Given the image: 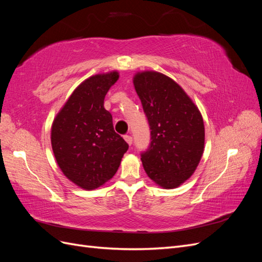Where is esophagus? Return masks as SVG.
Segmentation results:
<instances>
[{
	"mask_svg": "<svg viewBox=\"0 0 262 262\" xmlns=\"http://www.w3.org/2000/svg\"><path fill=\"white\" fill-rule=\"evenodd\" d=\"M123 139L125 140V142H126V143H128L129 145L132 144V137H131V136H124Z\"/></svg>",
	"mask_w": 262,
	"mask_h": 262,
	"instance_id": "esophagus-1",
	"label": "esophagus"
}]
</instances>
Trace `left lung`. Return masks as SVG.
<instances>
[{
	"label": "left lung",
	"instance_id": "1",
	"mask_svg": "<svg viewBox=\"0 0 262 262\" xmlns=\"http://www.w3.org/2000/svg\"><path fill=\"white\" fill-rule=\"evenodd\" d=\"M133 85L150 126V145L141 155L146 175L163 189L181 186L193 175L204 150L199 108L182 87L156 71H141Z\"/></svg>",
	"mask_w": 262,
	"mask_h": 262
}]
</instances>
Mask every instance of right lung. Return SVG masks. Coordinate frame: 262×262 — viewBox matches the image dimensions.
<instances>
[{
    "label": "right lung",
    "instance_id": "1",
    "mask_svg": "<svg viewBox=\"0 0 262 262\" xmlns=\"http://www.w3.org/2000/svg\"><path fill=\"white\" fill-rule=\"evenodd\" d=\"M118 71L90 76L71 94L54 117L51 146L61 171L85 190L114 177L129 145L115 132L113 116L104 107Z\"/></svg>",
    "mask_w": 262,
    "mask_h": 262
}]
</instances>
